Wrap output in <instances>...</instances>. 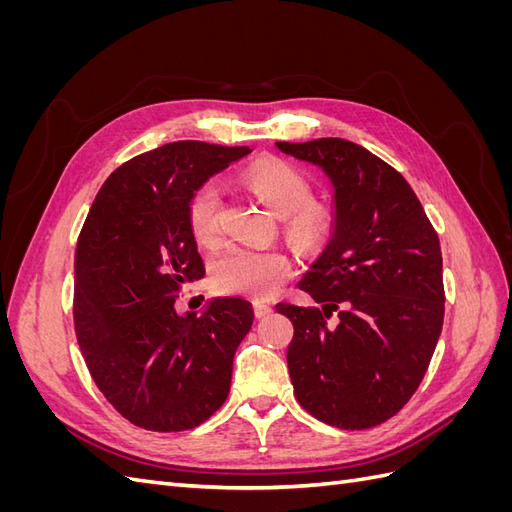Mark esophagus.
Masks as SVG:
<instances>
[{
  "label": "esophagus",
  "mask_w": 512,
  "mask_h": 512,
  "mask_svg": "<svg viewBox=\"0 0 512 512\" xmlns=\"http://www.w3.org/2000/svg\"><path fill=\"white\" fill-rule=\"evenodd\" d=\"M271 312H273L271 305H267V303H254V314H256V318H267Z\"/></svg>",
  "instance_id": "obj_1"
}]
</instances>
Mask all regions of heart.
I'll use <instances>...</instances> for the list:
<instances>
[{
    "mask_svg": "<svg viewBox=\"0 0 512 512\" xmlns=\"http://www.w3.org/2000/svg\"><path fill=\"white\" fill-rule=\"evenodd\" d=\"M245 185L280 218L282 235L299 250L320 245L333 226L331 209L312 200V185L294 166L267 160L247 168ZM222 196L215 183H203L188 203V224L198 243L211 245L220 237ZM290 262L275 250H232L211 262V282L224 294H241L250 299H267L290 277Z\"/></svg>",
    "mask_w": 512,
    "mask_h": 512,
    "instance_id": "obj_1",
    "label": "heart"
}]
</instances>
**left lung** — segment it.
I'll return each mask as SVG.
<instances>
[{
    "label": "left lung",
    "instance_id": "obj_1",
    "mask_svg": "<svg viewBox=\"0 0 512 512\" xmlns=\"http://www.w3.org/2000/svg\"><path fill=\"white\" fill-rule=\"evenodd\" d=\"M333 183L335 224L299 288L320 307L277 303L294 337V397L318 421L369 429L421 384L444 320L438 232L393 166L344 138L275 143ZM338 312V324L328 318Z\"/></svg>",
    "mask_w": 512,
    "mask_h": 512
}]
</instances>
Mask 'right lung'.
<instances>
[{"mask_svg": "<svg viewBox=\"0 0 512 512\" xmlns=\"http://www.w3.org/2000/svg\"><path fill=\"white\" fill-rule=\"evenodd\" d=\"M250 153L177 141L141 153L100 188L74 254V331L91 378L123 418L185 431L220 410L252 303L211 299L179 316L177 292L205 275L188 224L192 194Z\"/></svg>", "mask_w": 512, "mask_h": 512, "instance_id": "add662e5", "label": "right lung"}]
</instances>
